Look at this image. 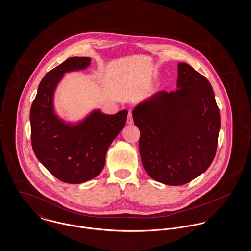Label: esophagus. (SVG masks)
<instances>
[{"instance_id":"obj_1","label":"esophagus","mask_w":251,"mask_h":251,"mask_svg":"<svg viewBox=\"0 0 251 251\" xmlns=\"http://www.w3.org/2000/svg\"><path fill=\"white\" fill-rule=\"evenodd\" d=\"M127 123H128V124H132V123H133L131 111H129V114H128V118H127Z\"/></svg>"}]
</instances>
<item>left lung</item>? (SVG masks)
<instances>
[{
  "mask_svg": "<svg viewBox=\"0 0 251 251\" xmlns=\"http://www.w3.org/2000/svg\"><path fill=\"white\" fill-rule=\"evenodd\" d=\"M176 88L156 92L132 111L144 168L167 185L185 184L209 168L220 131L215 93L204 76L180 62Z\"/></svg>",
  "mask_w": 251,
  "mask_h": 251,
  "instance_id": "obj_1",
  "label": "left lung"
}]
</instances>
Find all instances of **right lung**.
Instances as JSON below:
<instances>
[{
    "mask_svg": "<svg viewBox=\"0 0 251 251\" xmlns=\"http://www.w3.org/2000/svg\"><path fill=\"white\" fill-rule=\"evenodd\" d=\"M89 57H71L41 80L30 111L31 140L38 161L57 179L78 184L97 177L108 148L125 126L127 110L106 115L92 110L77 122L65 121L54 109V93L67 72L85 70Z\"/></svg>",
    "mask_w": 251,
    "mask_h": 251,
    "instance_id": "right-lung-1",
    "label": "right lung"
}]
</instances>
